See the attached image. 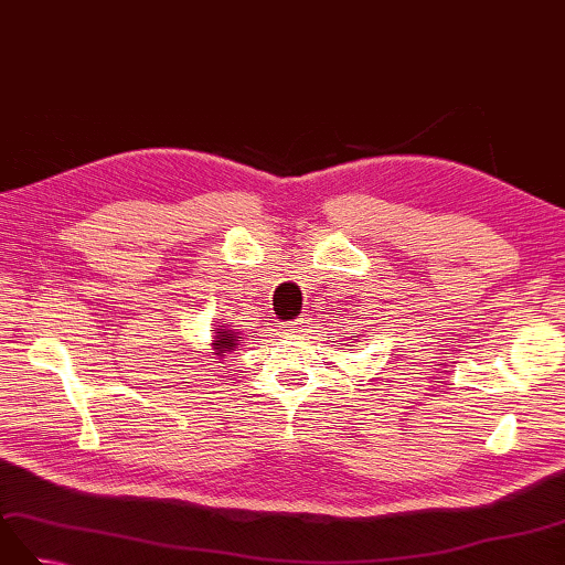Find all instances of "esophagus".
Segmentation results:
<instances>
[{"mask_svg": "<svg viewBox=\"0 0 565 565\" xmlns=\"http://www.w3.org/2000/svg\"><path fill=\"white\" fill-rule=\"evenodd\" d=\"M303 327H308L306 315H300V318H296L294 322H288V330L291 332H303Z\"/></svg>", "mask_w": 565, "mask_h": 565, "instance_id": "1", "label": "esophagus"}]
</instances>
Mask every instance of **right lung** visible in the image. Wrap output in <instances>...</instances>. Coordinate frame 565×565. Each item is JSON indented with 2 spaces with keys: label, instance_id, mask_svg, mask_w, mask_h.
Masks as SVG:
<instances>
[{
  "label": "right lung",
  "instance_id": "1",
  "mask_svg": "<svg viewBox=\"0 0 565 565\" xmlns=\"http://www.w3.org/2000/svg\"><path fill=\"white\" fill-rule=\"evenodd\" d=\"M212 334H214V339H212V353L216 359H223L226 356V353H231V351H235V347L241 344V334L238 332H233L231 327H223V324H216L214 330H212Z\"/></svg>",
  "mask_w": 565,
  "mask_h": 565
}]
</instances>
